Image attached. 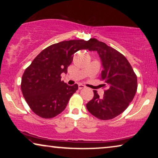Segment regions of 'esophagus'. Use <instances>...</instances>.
I'll return each instance as SVG.
<instances>
[{
	"label": "esophagus",
	"mask_w": 158,
	"mask_h": 158,
	"mask_svg": "<svg viewBox=\"0 0 158 158\" xmlns=\"http://www.w3.org/2000/svg\"><path fill=\"white\" fill-rule=\"evenodd\" d=\"M85 88V85H83V84H79L78 85L79 89H83V88Z\"/></svg>",
	"instance_id": "34e87169"
}]
</instances>
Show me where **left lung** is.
I'll return each mask as SVG.
<instances>
[{
    "mask_svg": "<svg viewBox=\"0 0 158 158\" xmlns=\"http://www.w3.org/2000/svg\"><path fill=\"white\" fill-rule=\"evenodd\" d=\"M89 51H96L103 70L101 79L106 88L101 98L94 90V96L86 108L92 115L101 120H109L124 111L135 96L137 75L122 54L96 39H90Z\"/></svg>",
    "mask_w": 158,
    "mask_h": 158,
    "instance_id": "1",
    "label": "left lung"
}]
</instances>
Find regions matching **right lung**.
I'll return each instance as SVG.
<instances>
[{
  "label": "right lung",
  "instance_id": "1",
  "mask_svg": "<svg viewBox=\"0 0 158 158\" xmlns=\"http://www.w3.org/2000/svg\"><path fill=\"white\" fill-rule=\"evenodd\" d=\"M90 46V40L54 44L41 52L26 69L21 79V91L36 115L50 118L64 111L78 85H68L61 81L60 75L68 73L76 52L89 49Z\"/></svg>",
  "mask_w": 158,
  "mask_h": 158
}]
</instances>
